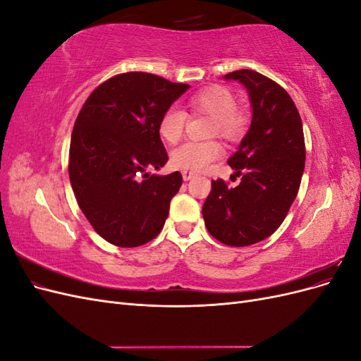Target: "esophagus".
I'll return each instance as SVG.
<instances>
[{"label": "esophagus", "instance_id": "1", "mask_svg": "<svg viewBox=\"0 0 361 361\" xmlns=\"http://www.w3.org/2000/svg\"><path fill=\"white\" fill-rule=\"evenodd\" d=\"M195 176V173L194 171H190V170H183L182 171V178H183V180H190V179H192Z\"/></svg>", "mask_w": 361, "mask_h": 361}]
</instances>
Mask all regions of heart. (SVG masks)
<instances>
[{"label":"heart","instance_id":"obj_1","mask_svg":"<svg viewBox=\"0 0 361 361\" xmlns=\"http://www.w3.org/2000/svg\"><path fill=\"white\" fill-rule=\"evenodd\" d=\"M188 106L194 114H204L212 117L211 135H220L226 141L241 140L248 129V117L244 111L238 110L235 94L223 85H212L190 97ZM187 114L176 106H170L162 113L158 122V134L169 145L178 143L180 140ZM223 149L216 141L195 143L188 141L171 152V164L174 167L199 171L211 161L220 158Z\"/></svg>","mask_w":361,"mask_h":361}]
</instances>
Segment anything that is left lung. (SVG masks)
<instances>
[{
    "label": "left lung",
    "instance_id": "8db88e82",
    "mask_svg": "<svg viewBox=\"0 0 361 361\" xmlns=\"http://www.w3.org/2000/svg\"><path fill=\"white\" fill-rule=\"evenodd\" d=\"M224 78L245 87L253 118L227 161L241 182L228 188L223 179L212 180L202 214L207 232L218 241L247 247L274 233L297 197L305 161L304 133L292 97L276 81L250 69Z\"/></svg>",
    "mask_w": 361,
    "mask_h": 361
}]
</instances>
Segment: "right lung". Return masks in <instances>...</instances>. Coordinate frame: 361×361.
I'll use <instances>...</instances> for the list:
<instances>
[{"label": "right lung", "instance_id": "right-lung-1", "mask_svg": "<svg viewBox=\"0 0 361 361\" xmlns=\"http://www.w3.org/2000/svg\"><path fill=\"white\" fill-rule=\"evenodd\" d=\"M188 89L154 73H120L96 87L75 120L72 190L96 233L113 245L140 247L162 231L182 174L147 170L169 161L158 122Z\"/></svg>", "mask_w": 361, "mask_h": 361}]
</instances>
